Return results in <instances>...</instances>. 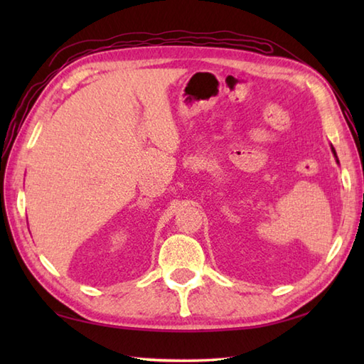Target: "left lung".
I'll return each instance as SVG.
<instances>
[{
    "instance_id": "1",
    "label": "left lung",
    "mask_w": 364,
    "mask_h": 364,
    "mask_svg": "<svg viewBox=\"0 0 364 364\" xmlns=\"http://www.w3.org/2000/svg\"><path fill=\"white\" fill-rule=\"evenodd\" d=\"M331 151H333V154H335V156H336V151H335L333 146H331ZM336 162H339V161H338V156H336Z\"/></svg>"
}]
</instances>
